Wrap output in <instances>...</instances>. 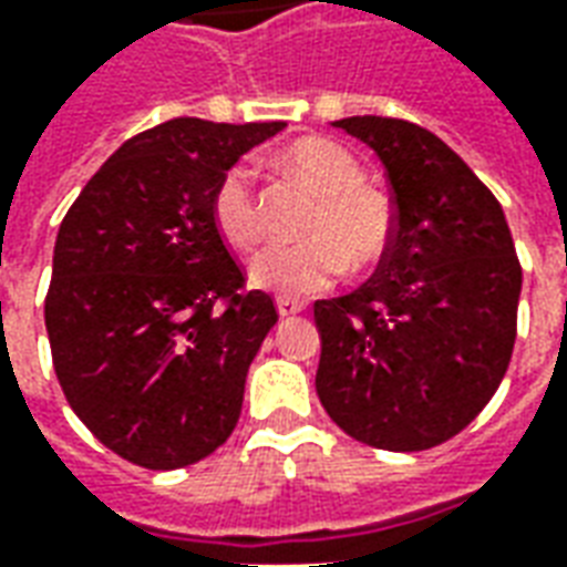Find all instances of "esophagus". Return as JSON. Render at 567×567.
<instances>
[{
    "mask_svg": "<svg viewBox=\"0 0 567 567\" xmlns=\"http://www.w3.org/2000/svg\"><path fill=\"white\" fill-rule=\"evenodd\" d=\"M276 309H279L282 319H288V316L303 312V300H297V297H276Z\"/></svg>",
    "mask_w": 567,
    "mask_h": 567,
    "instance_id": "esophagus-1",
    "label": "esophagus"
}]
</instances>
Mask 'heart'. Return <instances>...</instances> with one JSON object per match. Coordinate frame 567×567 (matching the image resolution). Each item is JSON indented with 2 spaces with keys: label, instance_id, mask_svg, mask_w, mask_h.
Listing matches in <instances>:
<instances>
[{
  "label": "heart",
  "instance_id": "heart-1",
  "mask_svg": "<svg viewBox=\"0 0 567 567\" xmlns=\"http://www.w3.org/2000/svg\"><path fill=\"white\" fill-rule=\"evenodd\" d=\"M295 173L321 190L307 218L303 243H279L251 264V282L279 295H312L340 279L346 267H377L394 239V206L385 190L364 182V169L349 148L333 140H297L285 151ZM212 224L236 251H251L264 239L255 166L230 163L212 190Z\"/></svg>",
  "mask_w": 567,
  "mask_h": 567
}]
</instances>
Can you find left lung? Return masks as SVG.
<instances>
[{
	"label": "left lung",
	"mask_w": 567,
	"mask_h": 567,
	"mask_svg": "<svg viewBox=\"0 0 567 567\" xmlns=\"http://www.w3.org/2000/svg\"><path fill=\"white\" fill-rule=\"evenodd\" d=\"M337 127L380 154L394 239L361 288L316 300V392L349 437L431 450L498 392L523 267L501 203L446 142L401 117H343Z\"/></svg>",
	"instance_id": "obj_1"
}]
</instances>
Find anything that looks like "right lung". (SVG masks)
I'll return each mask as SVG.
<instances>
[{
  "label": "right lung",
  "instance_id": "obj_1",
  "mask_svg": "<svg viewBox=\"0 0 567 567\" xmlns=\"http://www.w3.org/2000/svg\"><path fill=\"white\" fill-rule=\"evenodd\" d=\"M285 124L175 117L127 140L69 206L44 328L75 416L121 458L185 467L234 434L279 321L212 224L221 173Z\"/></svg>",
  "mask_w": 567,
  "mask_h": 567
}]
</instances>
